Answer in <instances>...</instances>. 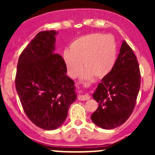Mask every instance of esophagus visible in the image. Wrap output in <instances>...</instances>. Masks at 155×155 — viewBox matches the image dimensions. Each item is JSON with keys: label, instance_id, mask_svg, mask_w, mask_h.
Instances as JSON below:
<instances>
[{"label": "esophagus", "instance_id": "obj_1", "mask_svg": "<svg viewBox=\"0 0 155 155\" xmlns=\"http://www.w3.org/2000/svg\"><path fill=\"white\" fill-rule=\"evenodd\" d=\"M78 99H79V101H87V100L90 99V96L87 94H79V96H78Z\"/></svg>", "mask_w": 155, "mask_h": 155}]
</instances>
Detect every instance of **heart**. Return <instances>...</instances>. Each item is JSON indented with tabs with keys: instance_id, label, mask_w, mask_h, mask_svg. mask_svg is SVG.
<instances>
[{
	"instance_id": "obj_1",
	"label": "heart",
	"mask_w": 155,
	"mask_h": 155,
	"mask_svg": "<svg viewBox=\"0 0 155 155\" xmlns=\"http://www.w3.org/2000/svg\"><path fill=\"white\" fill-rule=\"evenodd\" d=\"M117 58V43L111 34L94 33L73 40L64 52V60L69 75L75 78L82 65L83 79L92 76L103 78L112 70Z\"/></svg>"
}]
</instances>
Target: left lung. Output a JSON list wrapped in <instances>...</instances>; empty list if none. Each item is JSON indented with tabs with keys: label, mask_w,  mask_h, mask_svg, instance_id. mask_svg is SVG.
<instances>
[{
	"label": "left lung",
	"mask_w": 155,
	"mask_h": 155,
	"mask_svg": "<svg viewBox=\"0 0 155 155\" xmlns=\"http://www.w3.org/2000/svg\"><path fill=\"white\" fill-rule=\"evenodd\" d=\"M140 82L137 57L124 40L113 68L103 78L93 94L99 106L91 116L92 121L107 130L124 124L135 107Z\"/></svg>",
	"instance_id": "left-lung-1"
}]
</instances>
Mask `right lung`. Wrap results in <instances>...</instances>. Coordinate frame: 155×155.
Here are the masks:
<instances>
[{
	"instance_id": "obj_1",
	"label": "right lung",
	"mask_w": 155,
	"mask_h": 155,
	"mask_svg": "<svg viewBox=\"0 0 155 155\" xmlns=\"http://www.w3.org/2000/svg\"><path fill=\"white\" fill-rule=\"evenodd\" d=\"M55 31L39 32L18 58L15 84L28 118L43 130L63 124L76 99L63 58L54 53Z\"/></svg>"
}]
</instances>
